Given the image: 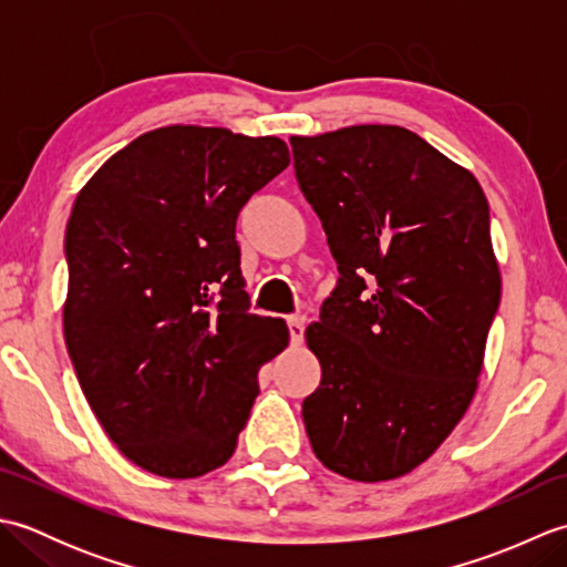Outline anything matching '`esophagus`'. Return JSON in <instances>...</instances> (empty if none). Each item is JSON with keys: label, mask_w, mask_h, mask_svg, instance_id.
Segmentation results:
<instances>
[{"label": "esophagus", "mask_w": 567, "mask_h": 567, "mask_svg": "<svg viewBox=\"0 0 567 567\" xmlns=\"http://www.w3.org/2000/svg\"><path fill=\"white\" fill-rule=\"evenodd\" d=\"M287 327H290V336H292V343H302L305 339V317H290L287 319Z\"/></svg>", "instance_id": "esophagus-1"}]
</instances>
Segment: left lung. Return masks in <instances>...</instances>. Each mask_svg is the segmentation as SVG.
Wrapping results in <instances>:
<instances>
[{
	"mask_svg": "<svg viewBox=\"0 0 567 567\" xmlns=\"http://www.w3.org/2000/svg\"><path fill=\"white\" fill-rule=\"evenodd\" d=\"M290 143L341 272L305 331L321 363L307 436L333 473L384 483L433 455L475 396L502 297L487 197L402 126Z\"/></svg>",
	"mask_w": 567,
	"mask_h": 567,
	"instance_id": "left-lung-1",
	"label": "left lung"
}]
</instances>
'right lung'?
I'll use <instances>...</instances> for the list:
<instances>
[{
  "instance_id": "add662e5",
  "label": "right lung",
  "mask_w": 567,
  "mask_h": 567,
  "mask_svg": "<svg viewBox=\"0 0 567 567\" xmlns=\"http://www.w3.org/2000/svg\"><path fill=\"white\" fill-rule=\"evenodd\" d=\"M290 165L277 136L161 126L116 151L72 204L63 331L116 449L153 475H207L234 455L258 370L290 343L250 315L236 219Z\"/></svg>"
}]
</instances>
